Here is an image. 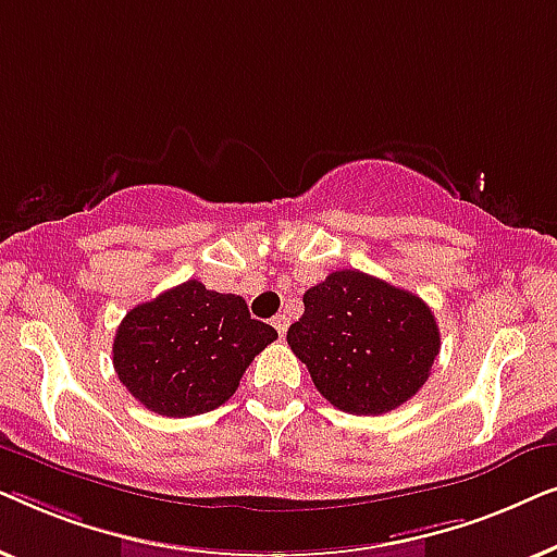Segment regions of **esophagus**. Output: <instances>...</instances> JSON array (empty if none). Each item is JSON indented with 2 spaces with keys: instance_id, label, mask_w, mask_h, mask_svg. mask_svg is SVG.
Masks as SVG:
<instances>
[{
  "instance_id": "obj_1",
  "label": "esophagus",
  "mask_w": 557,
  "mask_h": 557,
  "mask_svg": "<svg viewBox=\"0 0 557 557\" xmlns=\"http://www.w3.org/2000/svg\"><path fill=\"white\" fill-rule=\"evenodd\" d=\"M271 324L276 326V332L281 334V337H284L286 330H288V317H286V314H276V317H273Z\"/></svg>"
}]
</instances>
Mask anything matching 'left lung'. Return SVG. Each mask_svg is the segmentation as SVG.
Instances as JSON below:
<instances>
[{"label": "left lung", "instance_id": "1", "mask_svg": "<svg viewBox=\"0 0 557 557\" xmlns=\"http://www.w3.org/2000/svg\"><path fill=\"white\" fill-rule=\"evenodd\" d=\"M317 391L334 408L380 416L413 398L441 349L433 311L421 296L342 269L304 294V314L286 332Z\"/></svg>", "mask_w": 557, "mask_h": 557}]
</instances>
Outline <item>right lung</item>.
<instances>
[{
  "instance_id": "1",
  "label": "right lung",
  "mask_w": 557,
  "mask_h": 557,
  "mask_svg": "<svg viewBox=\"0 0 557 557\" xmlns=\"http://www.w3.org/2000/svg\"><path fill=\"white\" fill-rule=\"evenodd\" d=\"M276 337L243 296L189 278L128 311L113 337V370L144 408L189 418L223 406Z\"/></svg>"
}]
</instances>
